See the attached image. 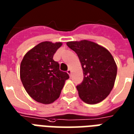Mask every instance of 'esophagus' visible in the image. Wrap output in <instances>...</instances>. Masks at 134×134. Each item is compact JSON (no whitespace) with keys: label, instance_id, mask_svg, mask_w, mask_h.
Listing matches in <instances>:
<instances>
[{"label":"esophagus","instance_id":"1","mask_svg":"<svg viewBox=\"0 0 134 134\" xmlns=\"http://www.w3.org/2000/svg\"><path fill=\"white\" fill-rule=\"evenodd\" d=\"M67 73H68L70 76H71V68H68V71H67Z\"/></svg>","mask_w":134,"mask_h":134}]
</instances>
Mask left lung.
<instances>
[{
  "instance_id": "obj_1",
  "label": "left lung",
  "mask_w": 134,
  "mask_h": 134,
  "mask_svg": "<svg viewBox=\"0 0 134 134\" xmlns=\"http://www.w3.org/2000/svg\"><path fill=\"white\" fill-rule=\"evenodd\" d=\"M79 56L83 71V80L76 88L85 103L96 104L104 100L113 89L117 66L108 50L87 40L67 42Z\"/></svg>"
}]
</instances>
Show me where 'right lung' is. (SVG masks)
<instances>
[{"label": "right lung", "mask_w": 134, "mask_h": 134, "mask_svg": "<svg viewBox=\"0 0 134 134\" xmlns=\"http://www.w3.org/2000/svg\"><path fill=\"white\" fill-rule=\"evenodd\" d=\"M62 43L44 41L33 48L20 63V76L23 87L37 102L49 104L60 96L69 76L60 71L53 55Z\"/></svg>", "instance_id": "add662e5"}]
</instances>
